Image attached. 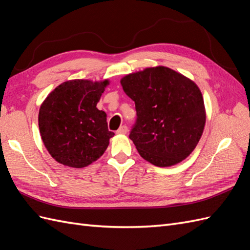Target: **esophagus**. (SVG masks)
I'll use <instances>...</instances> for the list:
<instances>
[{
    "label": "esophagus",
    "instance_id": "obj_1",
    "mask_svg": "<svg viewBox=\"0 0 250 250\" xmlns=\"http://www.w3.org/2000/svg\"><path fill=\"white\" fill-rule=\"evenodd\" d=\"M127 131H128L127 126L123 125V126H121V127L119 128V129L117 130V133H118V134H126Z\"/></svg>",
    "mask_w": 250,
    "mask_h": 250
}]
</instances>
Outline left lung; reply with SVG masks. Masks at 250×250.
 I'll list each match as a JSON object with an SVG mask.
<instances>
[{"label":"left lung","instance_id":"obj_1","mask_svg":"<svg viewBox=\"0 0 250 250\" xmlns=\"http://www.w3.org/2000/svg\"><path fill=\"white\" fill-rule=\"evenodd\" d=\"M120 82L135 104L138 119L129 138L140 155L157 167L186 160L206 126V106L197 84L164 65L128 74Z\"/></svg>","mask_w":250,"mask_h":250}]
</instances>
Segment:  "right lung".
<instances>
[{
  "label": "right lung",
  "mask_w": 250,
  "mask_h": 250,
  "mask_svg": "<svg viewBox=\"0 0 250 250\" xmlns=\"http://www.w3.org/2000/svg\"><path fill=\"white\" fill-rule=\"evenodd\" d=\"M109 80L64 81L47 96L39 112V127L50 155L63 166L84 168L100 158L115 133L106 113L97 108Z\"/></svg>",
  "instance_id": "obj_1"
}]
</instances>
